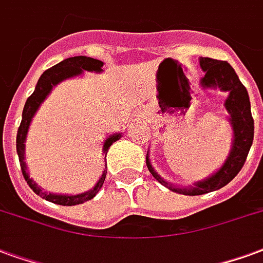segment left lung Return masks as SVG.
<instances>
[{
	"label": "left lung",
	"mask_w": 263,
	"mask_h": 263,
	"mask_svg": "<svg viewBox=\"0 0 263 263\" xmlns=\"http://www.w3.org/2000/svg\"><path fill=\"white\" fill-rule=\"evenodd\" d=\"M200 67H202L204 76L200 80V85L204 89L208 88H220L221 91L229 92V98L226 99L224 106L230 115V123L233 127V145L227 157L224 161L221 168L216 174H213L203 181L195 182L193 186H174L161 178L151 165L150 157L147 154L145 164L151 175L154 176L161 185L168 187L170 191L181 195H204V193L217 191L220 187L226 186L229 182H231L237 176L241 168L244 166L245 160L248 157L251 145L254 141V119L251 115V102L248 97L247 88L239 81L238 76L227 61L214 60L209 57L200 59Z\"/></svg>",
	"instance_id": "8db88e82"
}]
</instances>
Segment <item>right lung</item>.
Listing matches in <instances>:
<instances>
[{
  "instance_id": "add662e5",
  "label": "right lung",
  "mask_w": 263,
  "mask_h": 263,
  "mask_svg": "<svg viewBox=\"0 0 263 263\" xmlns=\"http://www.w3.org/2000/svg\"><path fill=\"white\" fill-rule=\"evenodd\" d=\"M102 67V61L92 59V57H85V55H76V57L66 59V60L60 61L59 64H55V66H53L49 70H46L40 76L33 93L26 99L24 112H22V122H21L18 134H16V153H18L21 170H22V174H24L25 181L28 182L30 189L36 195H39L40 197L46 199L47 202L61 204V206H76V204H81V203L91 200L92 197H95V195L99 192V189L102 187L105 178H106V171H103L102 176L99 178L98 183L92 187L91 191L80 193V195H54V193H47L45 191H42L40 186H37V183L29 176V172H28V168H26V164H25V140H26V134H28V130H29L32 118L34 116L36 110L39 109L40 103L45 101L47 95L53 89V87H55L57 84H60L61 81H64L67 78H71V77L81 76L84 71L101 72ZM120 137H122L120 133L109 136L108 139L105 140V143H103V153H106L109 150V147L116 140L120 139Z\"/></svg>"
}]
</instances>
